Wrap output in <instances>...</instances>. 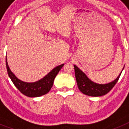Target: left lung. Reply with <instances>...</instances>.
<instances>
[{"label":"left lung","mask_w":129,"mask_h":129,"mask_svg":"<svg viewBox=\"0 0 129 129\" xmlns=\"http://www.w3.org/2000/svg\"><path fill=\"white\" fill-rule=\"evenodd\" d=\"M74 67L75 69V76L79 89L80 90L82 93L90 96L98 97L107 94L111 90L112 88L118 82L121 74V73L114 81L105 85H100L90 80L86 77V75L81 70H79L76 65Z\"/></svg>","instance_id":"left-lung-1"}]
</instances>
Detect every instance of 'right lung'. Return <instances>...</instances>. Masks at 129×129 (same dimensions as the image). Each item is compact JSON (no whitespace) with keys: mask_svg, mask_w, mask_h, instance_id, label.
Masks as SVG:
<instances>
[{"mask_svg":"<svg viewBox=\"0 0 129 129\" xmlns=\"http://www.w3.org/2000/svg\"><path fill=\"white\" fill-rule=\"evenodd\" d=\"M6 63L8 76H10L15 86L17 88L22 94L30 98L39 97L47 94L53 86L55 77H56L59 70L64 65V64H62L61 65L56 67L45 77L38 81L35 83H26L17 78L16 76L11 72L7 62V60H6Z\"/></svg>","mask_w":129,"mask_h":129,"instance_id":"obj_1","label":"right lung"}]
</instances>
